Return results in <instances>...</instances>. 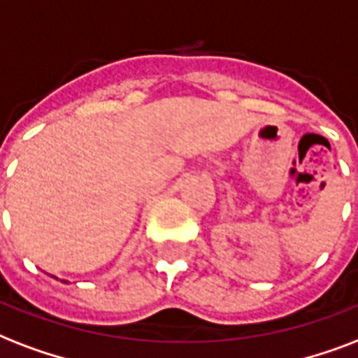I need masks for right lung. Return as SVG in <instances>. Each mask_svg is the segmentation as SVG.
<instances>
[{"label":"right lung","mask_w":358,"mask_h":358,"mask_svg":"<svg viewBox=\"0 0 358 358\" xmlns=\"http://www.w3.org/2000/svg\"><path fill=\"white\" fill-rule=\"evenodd\" d=\"M63 282H65V280H63Z\"/></svg>","instance_id":"1"}]
</instances>
